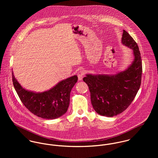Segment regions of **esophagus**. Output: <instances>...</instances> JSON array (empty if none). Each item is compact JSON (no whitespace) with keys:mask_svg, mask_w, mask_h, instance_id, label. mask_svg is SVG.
I'll use <instances>...</instances> for the list:
<instances>
[{"mask_svg":"<svg viewBox=\"0 0 158 158\" xmlns=\"http://www.w3.org/2000/svg\"><path fill=\"white\" fill-rule=\"evenodd\" d=\"M85 71L84 70H80L78 73H77V75H78V80L81 81L82 80L83 78V76L85 75Z\"/></svg>","mask_w":158,"mask_h":158,"instance_id":"obj_1","label":"esophagus"}]
</instances>
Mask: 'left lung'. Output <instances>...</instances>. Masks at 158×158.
Returning a JSON list of instances; mask_svg holds the SVG:
<instances>
[{
	"label": "left lung",
	"mask_w": 158,
	"mask_h": 158,
	"mask_svg": "<svg viewBox=\"0 0 158 158\" xmlns=\"http://www.w3.org/2000/svg\"><path fill=\"white\" fill-rule=\"evenodd\" d=\"M122 43L133 52L135 59L128 68L115 75L86 74L83 79L89 86L95 112L109 117L122 113L130 105L141 84L142 66L138 45L124 30Z\"/></svg>",
	"instance_id": "left-lung-1"
}]
</instances>
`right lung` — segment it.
I'll use <instances>...</instances> for the list:
<instances>
[{
	"mask_svg": "<svg viewBox=\"0 0 158 158\" xmlns=\"http://www.w3.org/2000/svg\"><path fill=\"white\" fill-rule=\"evenodd\" d=\"M13 83L24 106L33 114L45 119L58 118L67 112L70 94L77 82V75L59 82L53 88L43 92L26 90L15 78L12 71Z\"/></svg>",
	"mask_w": 158,
	"mask_h": 158,
	"instance_id": "obj_1",
	"label": "right lung"
}]
</instances>
